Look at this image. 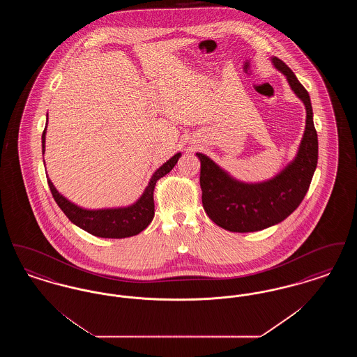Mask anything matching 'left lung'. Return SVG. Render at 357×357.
<instances>
[{
	"label": "left lung",
	"mask_w": 357,
	"mask_h": 357,
	"mask_svg": "<svg viewBox=\"0 0 357 357\" xmlns=\"http://www.w3.org/2000/svg\"><path fill=\"white\" fill-rule=\"evenodd\" d=\"M272 63L305 105V131L294 159L271 179L246 183L231 176L204 153H197L201 160L199 182L204 211L215 225L233 233L264 230L288 218L303 202L317 167L319 140L309 93L282 60L272 57Z\"/></svg>",
	"instance_id": "left-lung-1"
}]
</instances>
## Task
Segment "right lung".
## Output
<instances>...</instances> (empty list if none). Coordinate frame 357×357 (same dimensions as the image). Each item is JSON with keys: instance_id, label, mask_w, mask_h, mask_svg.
<instances>
[{"instance_id": "obj_1", "label": "right lung", "mask_w": 357, "mask_h": 357, "mask_svg": "<svg viewBox=\"0 0 357 357\" xmlns=\"http://www.w3.org/2000/svg\"><path fill=\"white\" fill-rule=\"evenodd\" d=\"M45 134L47 127L43 132V155L45 153ZM182 153H175L166 163H163L158 170L155 171L144 188L140 198L130 206L121 207H108V208H84L67 199L63 194L57 191V188L48 178V185L51 188L52 195L59 204V207L68 217L69 221L79 226L86 233L100 238H127L132 237L143 231L151 221L155 214L153 206V188L156 182L169 174Z\"/></svg>"}]
</instances>
